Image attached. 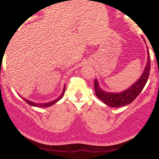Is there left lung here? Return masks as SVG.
<instances>
[{
    "label": "left lung",
    "mask_w": 159,
    "mask_h": 159,
    "mask_svg": "<svg viewBox=\"0 0 159 159\" xmlns=\"http://www.w3.org/2000/svg\"><path fill=\"white\" fill-rule=\"evenodd\" d=\"M147 55H148L147 62L143 73L142 74L141 77L139 78L138 81H135L131 86H130L129 88L123 92L110 93L103 90L100 87L97 80L95 79L94 89H95L96 96L105 104L110 107H114V108L125 106V105L131 104L141 93L143 89L145 86L147 79L149 78L150 70H151V58H150L148 48H147Z\"/></svg>",
    "instance_id": "1"
}]
</instances>
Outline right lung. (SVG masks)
Instances as JSON below:
<instances>
[{"instance_id": "obj_1", "label": "right lung", "mask_w": 159, "mask_h": 159, "mask_svg": "<svg viewBox=\"0 0 159 159\" xmlns=\"http://www.w3.org/2000/svg\"><path fill=\"white\" fill-rule=\"evenodd\" d=\"M65 89H66V86H64V89H63V91H62V94L59 96V97L57 98V99L54 100V101H50V102H48V103H43V104H42V103H35L33 102V101H28V100L25 99V98H24V97H22L23 100H24L25 102L28 103V104H30V105H31V106H34V107H39V108H47V107H49V106H51V105H53V104H55V103L58 102V101H59L61 98H62V97H63L64 93H65Z\"/></svg>"}]
</instances>
